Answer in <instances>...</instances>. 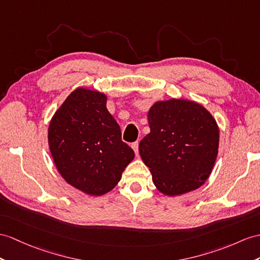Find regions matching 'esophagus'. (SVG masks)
I'll return each mask as SVG.
<instances>
[{
    "mask_svg": "<svg viewBox=\"0 0 260 260\" xmlns=\"http://www.w3.org/2000/svg\"><path fill=\"white\" fill-rule=\"evenodd\" d=\"M131 148L134 149L135 153L138 155V153H139V142H138V141H136V142L132 143V144H131Z\"/></svg>",
    "mask_w": 260,
    "mask_h": 260,
    "instance_id": "obj_1",
    "label": "esophagus"
}]
</instances>
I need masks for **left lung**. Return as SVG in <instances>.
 <instances>
[{
	"label": "left lung",
	"instance_id": "8db88e82",
	"mask_svg": "<svg viewBox=\"0 0 260 260\" xmlns=\"http://www.w3.org/2000/svg\"><path fill=\"white\" fill-rule=\"evenodd\" d=\"M150 134L139 152L152 181L166 195L200 187L210 176L218 152L219 131L204 107L184 99L157 101L148 113Z\"/></svg>",
	"mask_w": 260,
	"mask_h": 260
}]
</instances>
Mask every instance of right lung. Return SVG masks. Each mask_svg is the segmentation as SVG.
I'll return each instance as SVG.
<instances>
[{
	"label": "right lung",
	"instance_id": "right-lung-1",
	"mask_svg": "<svg viewBox=\"0 0 260 260\" xmlns=\"http://www.w3.org/2000/svg\"><path fill=\"white\" fill-rule=\"evenodd\" d=\"M106 101L104 93L78 88L55 112L48 128L50 153L60 175L96 196L115 187L135 157Z\"/></svg>",
	"mask_w": 260,
	"mask_h": 260
}]
</instances>
